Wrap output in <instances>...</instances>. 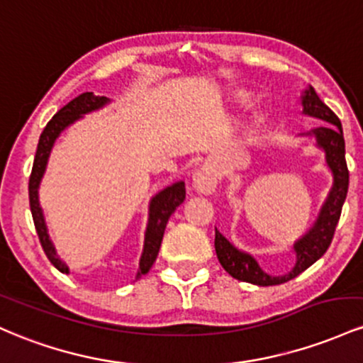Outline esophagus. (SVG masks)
Segmentation results:
<instances>
[{
	"mask_svg": "<svg viewBox=\"0 0 363 363\" xmlns=\"http://www.w3.org/2000/svg\"><path fill=\"white\" fill-rule=\"evenodd\" d=\"M192 183L194 189L197 190L199 194H213L218 186V174H216V169L213 166L203 164L202 168H199L192 174Z\"/></svg>",
	"mask_w": 363,
	"mask_h": 363,
	"instance_id": "1",
	"label": "esophagus"
}]
</instances>
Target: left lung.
Instances as JSON below:
<instances>
[{
	"mask_svg": "<svg viewBox=\"0 0 363 363\" xmlns=\"http://www.w3.org/2000/svg\"><path fill=\"white\" fill-rule=\"evenodd\" d=\"M300 99H302L303 115L325 121L324 125L303 133V135L315 138L317 147L324 150L325 166L333 174V185L313 225L308 228L307 233L293 243V252H295L293 269L281 276L267 274L259 266L254 255L236 248L221 231L216 230L214 247L219 264L235 279L257 284V286H272V284L286 283V281L302 274L315 260L323 257L328 247L331 245L333 235H335L336 225L340 221L341 207H343L346 192H348L350 177L345 161V138L340 118L319 99V96L311 85L302 92Z\"/></svg>",
	"mask_w": 363,
	"mask_h": 363,
	"instance_id": "8db88e82",
	"label": "left lung"
}]
</instances>
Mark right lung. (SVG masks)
<instances>
[{
  "label": "right lung",
  "instance_id": "obj_1",
  "mask_svg": "<svg viewBox=\"0 0 363 363\" xmlns=\"http://www.w3.org/2000/svg\"><path fill=\"white\" fill-rule=\"evenodd\" d=\"M111 101L104 96H94V92H84L79 97L70 101L67 106L60 109L55 116L51 118L50 123L46 125V128L43 130L39 137L38 150H35L34 157V166H32L30 180H28V201H30V211L32 218H34L35 231H38L40 245H43L44 252H46L48 259L51 260L52 266L56 269L68 274L67 262L60 259V255L56 254V248L52 245L51 236L48 233L46 219H44L43 207L39 203V185L43 182L44 173L48 168V160L51 156V150L55 147L56 138L61 135L65 128H68L70 125L75 123L77 120H80L87 113L97 111V109L104 108L106 104H109ZM185 201V182H177L173 185L166 186L161 192H157L150 199L149 202V218H147V228H145L144 235V248H142L140 260H138V271L135 278H142L144 274H147L152 264L156 262L157 254H160V247L162 242V235H164L166 225H168V219L171 214L177 211V207Z\"/></svg>",
  "mask_w": 363,
  "mask_h": 363
}]
</instances>
